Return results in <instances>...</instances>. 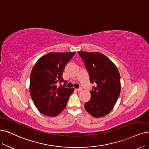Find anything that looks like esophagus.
I'll return each mask as SVG.
<instances>
[{"mask_svg": "<svg viewBox=\"0 0 149 149\" xmlns=\"http://www.w3.org/2000/svg\"><path fill=\"white\" fill-rule=\"evenodd\" d=\"M76 90H77V91H81L82 90H83V88H82L81 87H80V88H77Z\"/></svg>", "mask_w": 149, "mask_h": 149, "instance_id": "esophagus-1", "label": "esophagus"}]
</instances>
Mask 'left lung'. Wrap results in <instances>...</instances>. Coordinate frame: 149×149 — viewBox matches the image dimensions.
Listing matches in <instances>:
<instances>
[{"mask_svg":"<svg viewBox=\"0 0 149 149\" xmlns=\"http://www.w3.org/2000/svg\"><path fill=\"white\" fill-rule=\"evenodd\" d=\"M78 53L85 63L90 82L95 84L90 91V100L85 104V108L93 117L105 116L113 109L120 93L118 69L101 53L79 52Z\"/></svg>","mask_w":149,"mask_h":149,"instance_id":"left-lung-1","label":"left lung"}]
</instances>
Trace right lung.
<instances>
[{
  "label": "right lung",
  "mask_w": 149,
  "mask_h": 149,
  "mask_svg": "<svg viewBox=\"0 0 149 149\" xmlns=\"http://www.w3.org/2000/svg\"><path fill=\"white\" fill-rule=\"evenodd\" d=\"M75 53H49L42 56L33 67L30 76V94L36 107L42 114L56 116L66 107L74 89L64 86L68 81L63 79V74L65 65ZM63 82V86L60 84Z\"/></svg>",
  "instance_id": "1"
}]
</instances>
